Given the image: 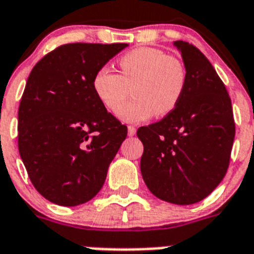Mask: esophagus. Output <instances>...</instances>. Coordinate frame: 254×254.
I'll list each match as a JSON object with an SVG mask.
<instances>
[{
  "mask_svg": "<svg viewBox=\"0 0 254 254\" xmlns=\"http://www.w3.org/2000/svg\"><path fill=\"white\" fill-rule=\"evenodd\" d=\"M127 131H128V136H133V135L136 133V128H135L133 126H128Z\"/></svg>",
  "mask_w": 254,
  "mask_h": 254,
  "instance_id": "1",
  "label": "esophagus"
}]
</instances>
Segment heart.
Segmentation results:
<instances>
[{"label":"heart","instance_id":"1","mask_svg":"<svg viewBox=\"0 0 254 254\" xmlns=\"http://www.w3.org/2000/svg\"><path fill=\"white\" fill-rule=\"evenodd\" d=\"M121 75L102 67L95 72L92 88L100 103L117 113L133 86L135 98L119 112L125 122L139 123L156 114L164 117L178 106L187 83V70L182 61L160 49L137 47L122 57Z\"/></svg>","mask_w":254,"mask_h":254}]
</instances>
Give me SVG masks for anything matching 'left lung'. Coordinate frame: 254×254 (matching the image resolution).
I'll use <instances>...</instances> for the list:
<instances>
[{
	"mask_svg": "<svg viewBox=\"0 0 254 254\" xmlns=\"http://www.w3.org/2000/svg\"><path fill=\"white\" fill-rule=\"evenodd\" d=\"M174 45L187 70L184 92L162 121L136 133L144 147L145 186L160 200L188 205L207 197L224 179L236 127L231 98L207 57L184 41Z\"/></svg>",
	"mask_w": 254,
	"mask_h": 254,
	"instance_id": "left-lung-1",
	"label": "left lung"
}]
</instances>
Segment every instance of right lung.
<instances>
[{"label": "right lung", "mask_w": 254, "mask_h": 254, "mask_svg": "<svg viewBox=\"0 0 254 254\" xmlns=\"http://www.w3.org/2000/svg\"><path fill=\"white\" fill-rule=\"evenodd\" d=\"M127 43H67L31 70L18 109V149L33 186L49 201L91 200L127 136L98 99L95 72Z\"/></svg>", "instance_id": "1"}]
</instances>
